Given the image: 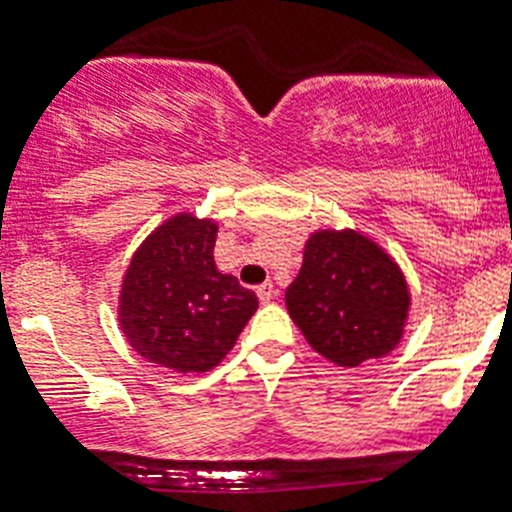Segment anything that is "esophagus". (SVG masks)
Returning <instances> with one entry per match:
<instances>
[{
	"label": "esophagus",
	"mask_w": 512,
	"mask_h": 512,
	"mask_svg": "<svg viewBox=\"0 0 512 512\" xmlns=\"http://www.w3.org/2000/svg\"><path fill=\"white\" fill-rule=\"evenodd\" d=\"M257 298H260V303H270V300L275 298V285L262 283L260 288H257Z\"/></svg>",
	"instance_id": "1"
}]
</instances>
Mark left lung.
Wrapping results in <instances>:
<instances>
[{
    "mask_svg": "<svg viewBox=\"0 0 512 512\" xmlns=\"http://www.w3.org/2000/svg\"><path fill=\"white\" fill-rule=\"evenodd\" d=\"M293 321L315 351L358 366L399 343L409 290L396 262L356 232H315L285 290Z\"/></svg>",
    "mask_w": 512,
    "mask_h": 512,
    "instance_id": "1",
    "label": "left lung"
}]
</instances>
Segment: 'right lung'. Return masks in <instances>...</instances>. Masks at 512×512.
<instances>
[{"label": "right lung", "mask_w": 512, "mask_h": 512, "mask_svg": "<svg viewBox=\"0 0 512 512\" xmlns=\"http://www.w3.org/2000/svg\"><path fill=\"white\" fill-rule=\"evenodd\" d=\"M217 224L179 214L133 255L121 290V326L154 364L207 371L234 346L257 295L214 267Z\"/></svg>", "instance_id": "1"}]
</instances>
